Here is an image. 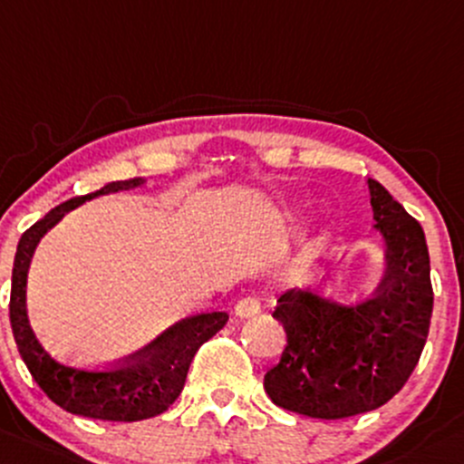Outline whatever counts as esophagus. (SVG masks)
<instances>
[{"label": "esophagus", "mask_w": 464, "mask_h": 464, "mask_svg": "<svg viewBox=\"0 0 464 464\" xmlns=\"http://www.w3.org/2000/svg\"><path fill=\"white\" fill-rule=\"evenodd\" d=\"M262 311L260 306V300L257 297H242L240 302L236 304V315L237 318H253V315H257Z\"/></svg>", "instance_id": "esophagus-1"}]
</instances>
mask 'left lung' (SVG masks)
I'll list each match as a JSON object with an SVG mask.
<instances>
[{"instance_id": "1", "label": "left lung", "mask_w": 464, "mask_h": 464, "mask_svg": "<svg viewBox=\"0 0 464 464\" xmlns=\"http://www.w3.org/2000/svg\"><path fill=\"white\" fill-rule=\"evenodd\" d=\"M369 195L387 260L375 294L347 306L291 289L273 311L286 347L265 389L277 407L300 416L340 420L382 407L425 349L433 311L425 231L375 179Z\"/></svg>"}]
</instances>
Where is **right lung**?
I'll use <instances>...</instances> for the list:
<instances>
[{"mask_svg": "<svg viewBox=\"0 0 464 464\" xmlns=\"http://www.w3.org/2000/svg\"><path fill=\"white\" fill-rule=\"evenodd\" d=\"M142 182L144 179L140 178L126 179V182H111L100 191L68 199V202L48 211L28 231H24L17 245V253H14L11 326L19 355L26 362L28 372L39 384V389L53 402L60 404L68 413H75V416L113 422H135L164 413L182 393L193 355L228 320L224 311L179 320L178 324L164 331L160 338H155L149 347L102 369L72 367V364L60 362V360L51 358L37 343L26 315V276L37 242L42 240L48 228H53L64 218V213L84 204L86 199L104 193L124 191V188H135Z\"/></svg>", "mask_w": 464, "mask_h": 464, "instance_id": "obj_1", "label": "right lung"}]
</instances>
